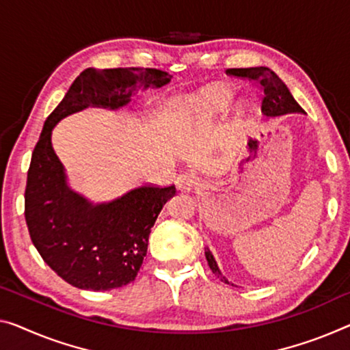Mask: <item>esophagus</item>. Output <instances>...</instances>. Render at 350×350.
I'll return each mask as SVG.
<instances>
[{
    "instance_id": "1",
    "label": "esophagus",
    "mask_w": 350,
    "mask_h": 350,
    "mask_svg": "<svg viewBox=\"0 0 350 350\" xmlns=\"http://www.w3.org/2000/svg\"><path fill=\"white\" fill-rule=\"evenodd\" d=\"M175 185L181 192H189L192 189H196V186L198 185V180L193 174H181L176 176Z\"/></svg>"
}]
</instances>
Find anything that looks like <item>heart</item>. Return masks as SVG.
Returning <instances> with one entry per match:
<instances>
[{
  "label": "heart",
  "instance_id": "heart-1",
  "mask_svg": "<svg viewBox=\"0 0 350 350\" xmlns=\"http://www.w3.org/2000/svg\"><path fill=\"white\" fill-rule=\"evenodd\" d=\"M231 96H233V92L228 88L213 85V88H206L193 95L187 106H189L192 117H211L227 109ZM239 109L243 111L244 106L241 105Z\"/></svg>",
  "mask_w": 350,
  "mask_h": 350
}]
</instances>
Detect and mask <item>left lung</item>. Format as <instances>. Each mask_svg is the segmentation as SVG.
Segmentation results:
<instances>
[{"label": "left lung", "mask_w": 350, "mask_h": 350, "mask_svg": "<svg viewBox=\"0 0 350 350\" xmlns=\"http://www.w3.org/2000/svg\"><path fill=\"white\" fill-rule=\"evenodd\" d=\"M227 75L238 78H245L249 81H254L258 85H261V89L265 90V98H262L261 111L262 114L267 117H278L284 114H293V112H300L305 114V111L299 106L297 101L294 100V96L289 92L280 78L267 67H250V68H228ZM205 256L208 261V266L211 269L214 275L220 278V282L228 283L222 273H220L217 262L214 260V256L209 249H205Z\"/></svg>", "instance_id": "left-lung-1"}]
</instances>
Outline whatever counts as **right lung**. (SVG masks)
<instances>
[{
	"instance_id": "obj_1",
	"label": "right lung",
	"mask_w": 350,
	"mask_h": 350,
	"mask_svg": "<svg viewBox=\"0 0 350 350\" xmlns=\"http://www.w3.org/2000/svg\"><path fill=\"white\" fill-rule=\"evenodd\" d=\"M157 68H85L45 120L32 152L25 191V219L34 247L62 280L79 289L107 291L136 278L148 236L175 186H137L111 202L92 203L67 185L51 145L59 120L89 106L120 109L139 88H163Z\"/></svg>"
}]
</instances>
